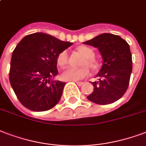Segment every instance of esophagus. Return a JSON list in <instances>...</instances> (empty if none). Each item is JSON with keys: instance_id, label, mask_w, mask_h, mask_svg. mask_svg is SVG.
Instances as JSON below:
<instances>
[{"instance_id": "34e87169", "label": "esophagus", "mask_w": 146, "mask_h": 146, "mask_svg": "<svg viewBox=\"0 0 146 146\" xmlns=\"http://www.w3.org/2000/svg\"><path fill=\"white\" fill-rule=\"evenodd\" d=\"M76 84H77L78 86H82L83 84V82H76Z\"/></svg>"}]
</instances>
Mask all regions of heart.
Instances as JSON below:
<instances>
[{"instance_id":"heart-1","label":"heart","mask_w":146,"mask_h":146,"mask_svg":"<svg viewBox=\"0 0 146 146\" xmlns=\"http://www.w3.org/2000/svg\"><path fill=\"white\" fill-rule=\"evenodd\" d=\"M78 50L80 51L86 58L83 63V66H86L81 68H73L69 67L66 69L61 74V77L63 80L66 81H77L82 80L83 78L86 77L90 75V69L86 66H90L92 69H96L97 67V65L93 59L95 56V53L93 52L92 49L87 46H80L78 48ZM56 62L59 66L62 68H64L65 66L68 65L69 63V53L67 50L61 51L59 53L56 57Z\"/></svg>"}]
</instances>
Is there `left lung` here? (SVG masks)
I'll return each mask as SVG.
<instances>
[{"label": "left lung", "instance_id": "8db88e82", "mask_svg": "<svg viewBox=\"0 0 146 146\" xmlns=\"http://www.w3.org/2000/svg\"><path fill=\"white\" fill-rule=\"evenodd\" d=\"M97 47L103 56V66L93 82V93L87 96L91 102L108 105L119 100L126 92L132 70V54L125 40L112 33H103L84 42Z\"/></svg>", "mask_w": 146, "mask_h": 146}]
</instances>
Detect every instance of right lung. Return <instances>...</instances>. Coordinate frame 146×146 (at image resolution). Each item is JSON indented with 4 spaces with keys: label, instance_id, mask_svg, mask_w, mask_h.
I'll list each match as a JSON object with an SVG mask.
<instances>
[{
    "label": "right lung",
    "instance_id": "obj_1",
    "mask_svg": "<svg viewBox=\"0 0 146 146\" xmlns=\"http://www.w3.org/2000/svg\"><path fill=\"white\" fill-rule=\"evenodd\" d=\"M73 43L43 33L29 34L13 51L9 80L24 107L35 112L47 111L60 101L66 83L52 80L57 75L56 57Z\"/></svg>",
    "mask_w": 146,
    "mask_h": 146
}]
</instances>
